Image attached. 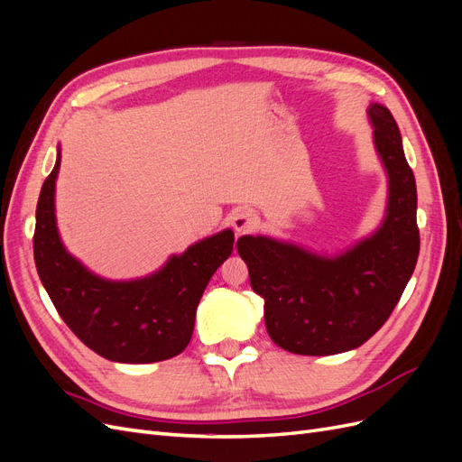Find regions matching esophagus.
<instances>
[{"mask_svg":"<svg viewBox=\"0 0 462 462\" xmlns=\"http://www.w3.org/2000/svg\"><path fill=\"white\" fill-rule=\"evenodd\" d=\"M229 221H231L233 229L239 235L246 233V231H253L258 223L256 216L253 212H248V209H239V212H235Z\"/></svg>","mask_w":462,"mask_h":462,"instance_id":"esophagus-1","label":"esophagus"}]
</instances>
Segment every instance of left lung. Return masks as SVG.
<instances>
[{"mask_svg": "<svg viewBox=\"0 0 462 462\" xmlns=\"http://www.w3.org/2000/svg\"><path fill=\"white\" fill-rule=\"evenodd\" d=\"M368 119L387 175L380 227L333 256L263 235L236 241L250 285L263 299L270 337L289 353L326 356L366 343L393 312L414 272L420 250L414 173L391 111L370 104Z\"/></svg>", "mask_w": 462, "mask_h": 462, "instance_id": "obj_1", "label": "left lung"}]
</instances>
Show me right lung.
<instances>
[{"mask_svg":"<svg viewBox=\"0 0 462 462\" xmlns=\"http://www.w3.org/2000/svg\"><path fill=\"white\" fill-rule=\"evenodd\" d=\"M60 165L58 146L53 170L40 190L34 229L36 270L55 310L82 343L111 362L146 365L183 353L202 292L233 253V231L223 229L190 245L146 277L111 282L69 254L61 241L55 219Z\"/></svg>","mask_w":462,"mask_h":462,"instance_id":"right-lung-1","label":"right lung"}]
</instances>
